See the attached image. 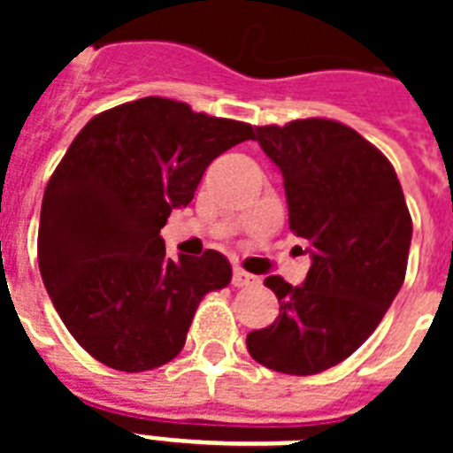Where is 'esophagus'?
<instances>
[{
    "label": "esophagus",
    "mask_w": 453,
    "mask_h": 453,
    "mask_svg": "<svg viewBox=\"0 0 453 453\" xmlns=\"http://www.w3.org/2000/svg\"><path fill=\"white\" fill-rule=\"evenodd\" d=\"M254 283H258V276L250 274V272H245V270L234 272V286L235 288H247V286H254Z\"/></svg>",
    "instance_id": "obj_1"
}]
</instances>
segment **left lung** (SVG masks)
I'll return each mask as SVG.
<instances>
[{"instance_id": "left-lung-1", "label": "left lung", "mask_w": 453, "mask_h": 453, "mask_svg": "<svg viewBox=\"0 0 453 453\" xmlns=\"http://www.w3.org/2000/svg\"><path fill=\"white\" fill-rule=\"evenodd\" d=\"M283 174L290 231L311 242L303 286L267 276L279 318L247 335L251 358L274 372L319 374L374 334L408 265L413 219L397 172L358 131L335 119L256 127Z\"/></svg>"}]
</instances>
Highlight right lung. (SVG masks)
<instances>
[{"mask_svg":"<svg viewBox=\"0 0 453 453\" xmlns=\"http://www.w3.org/2000/svg\"><path fill=\"white\" fill-rule=\"evenodd\" d=\"M254 127L142 97L95 115L51 174L38 265L56 313L104 365L145 372L170 363L203 295L231 281L219 251L165 256L161 229L188 206L206 167Z\"/></svg>","mask_w":453,"mask_h":453,"instance_id":"right-lung-1","label":"right lung"}]
</instances>
